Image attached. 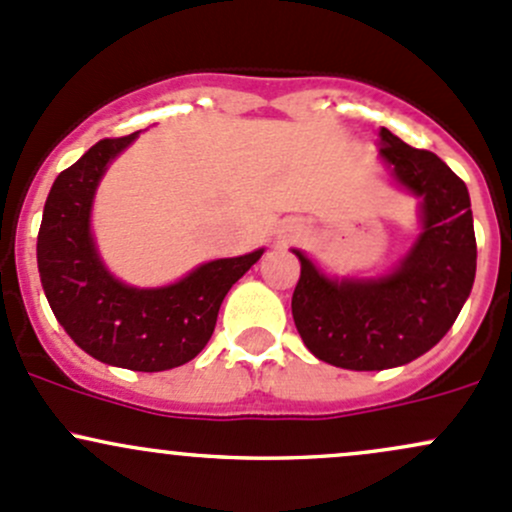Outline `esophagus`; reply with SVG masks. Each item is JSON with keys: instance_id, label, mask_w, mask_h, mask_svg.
I'll list each match as a JSON object with an SVG mask.
<instances>
[{"instance_id": "obj_1", "label": "esophagus", "mask_w": 512, "mask_h": 512, "mask_svg": "<svg viewBox=\"0 0 512 512\" xmlns=\"http://www.w3.org/2000/svg\"><path fill=\"white\" fill-rule=\"evenodd\" d=\"M301 233H304V223H301V220H297V218L284 220L282 228H279V240L292 242V240L301 238Z\"/></svg>"}]
</instances>
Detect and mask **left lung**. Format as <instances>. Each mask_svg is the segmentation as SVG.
<instances>
[{"instance_id":"obj_1","label":"left lung","mask_w":512,"mask_h":512,"mask_svg":"<svg viewBox=\"0 0 512 512\" xmlns=\"http://www.w3.org/2000/svg\"><path fill=\"white\" fill-rule=\"evenodd\" d=\"M380 157L422 198V233L405 260L378 279H328L299 250L292 316L304 346L346 370H385L427 353L446 336L476 277L469 188L427 149L380 127Z\"/></svg>"}]
</instances>
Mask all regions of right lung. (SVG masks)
Instances as JSON below:
<instances>
[{"instance_id": "1", "label": "right lung", "mask_w": 512, "mask_h": 512, "mask_svg": "<svg viewBox=\"0 0 512 512\" xmlns=\"http://www.w3.org/2000/svg\"><path fill=\"white\" fill-rule=\"evenodd\" d=\"M100 139L58 174L43 206L36 260L58 324L85 353L117 368L159 373L206 348L220 304L265 250L213 260L159 289L127 287L102 265L90 233V208L107 164L134 142Z\"/></svg>"}]
</instances>
